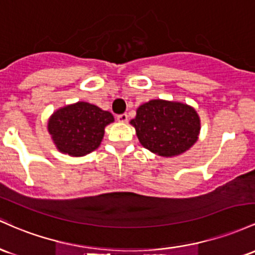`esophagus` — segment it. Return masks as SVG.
<instances>
[{
    "label": "esophagus",
    "instance_id": "esophagus-1",
    "mask_svg": "<svg viewBox=\"0 0 255 255\" xmlns=\"http://www.w3.org/2000/svg\"><path fill=\"white\" fill-rule=\"evenodd\" d=\"M117 119H118V122H122V123H127V122H128V114H127V113L118 114V116H117Z\"/></svg>",
    "mask_w": 255,
    "mask_h": 255
}]
</instances>
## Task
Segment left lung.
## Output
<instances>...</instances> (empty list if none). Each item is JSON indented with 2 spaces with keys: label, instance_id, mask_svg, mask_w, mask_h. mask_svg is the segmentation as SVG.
<instances>
[{
  "label": "left lung",
  "instance_id": "1",
  "mask_svg": "<svg viewBox=\"0 0 255 255\" xmlns=\"http://www.w3.org/2000/svg\"><path fill=\"white\" fill-rule=\"evenodd\" d=\"M131 124L143 147L166 158L189 149L200 132V118L194 108L164 100L139 106Z\"/></svg>",
  "mask_w": 255,
  "mask_h": 255
}]
</instances>
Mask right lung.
<instances>
[{"label": "right lung", "mask_w": 255, "mask_h": 255, "mask_svg": "<svg viewBox=\"0 0 255 255\" xmlns=\"http://www.w3.org/2000/svg\"><path fill=\"white\" fill-rule=\"evenodd\" d=\"M113 120L112 113L97 106L77 102L56 111L48 123V131L60 151L83 156L99 147L105 127Z\"/></svg>", "instance_id": "add662e5"}]
</instances>
